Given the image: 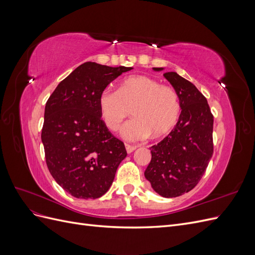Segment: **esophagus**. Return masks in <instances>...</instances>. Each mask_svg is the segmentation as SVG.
<instances>
[{"instance_id":"esophagus-1","label":"esophagus","mask_w":255,"mask_h":255,"mask_svg":"<svg viewBox=\"0 0 255 255\" xmlns=\"http://www.w3.org/2000/svg\"><path fill=\"white\" fill-rule=\"evenodd\" d=\"M126 149H127V152L129 154V153H132V152L136 149V146L129 145V144H126Z\"/></svg>"}]
</instances>
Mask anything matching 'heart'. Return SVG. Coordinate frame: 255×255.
Segmentation results:
<instances>
[{
  "label": "heart",
  "mask_w": 255,
  "mask_h": 255,
  "mask_svg": "<svg viewBox=\"0 0 255 255\" xmlns=\"http://www.w3.org/2000/svg\"><path fill=\"white\" fill-rule=\"evenodd\" d=\"M98 102L104 125L113 132L119 129L132 110L134 119L121 132L129 141L167 135L175 127L181 112L176 91L146 75L125 79L117 90L103 89Z\"/></svg>",
  "instance_id": "obj_1"
}]
</instances>
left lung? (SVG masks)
<instances>
[{"instance_id": "obj_1", "label": "left lung", "mask_w": 255, "mask_h": 255, "mask_svg": "<svg viewBox=\"0 0 255 255\" xmlns=\"http://www.w3.org/2000/svg\"><path fill=\"white\" fill-rule=\"evenodd\" d=\"M164 76L179 95L182 112L168 136L150 148L152 158L144 176L158 195L175 198L195 188L206 170L214 152V117L194 84L176 72Z\"/></svg>"}]
</instances>
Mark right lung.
Here are the masks:
<instances>
[{"label": "right lung", "mask_w": 255, "mask_h": 255, "mask_svg": "<svg viewBox=\"0 0 255 255\" xmlns=\"http://www.w3.org/2000/svg\"><path fill=\"white\" fill-rule=\"evenodd\" d=\"M132 69L87 61L58 84L45 104V161L54 180L75 198L102 197L127 156L125 143L101 119L98 100L107 85Z\"/></svg>", "instance_id": "obj_1"}]
</instances>
